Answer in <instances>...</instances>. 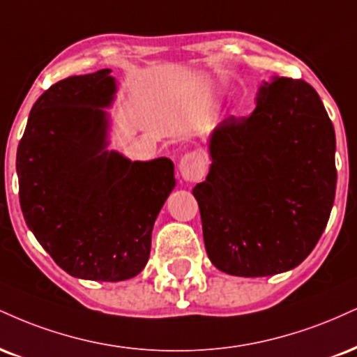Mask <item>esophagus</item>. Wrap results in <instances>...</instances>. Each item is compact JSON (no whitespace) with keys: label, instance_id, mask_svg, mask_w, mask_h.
Instances as JSON below:
<instances>
[{"label":"esophagus","instance_id":"34e87169","mask_svg":"<svg viewBox=\"0 0 357 357\" xmlns=\"http://www.w3.org/2000/svg\"><path fill=\"white\" fill-rule=\"evenodd\" d=\"M179 173L188 183H196L206 174V162L199 154L190 153L179 161Z\"/></svg>","mask_w":357,"mask_h":357}]
</instances>
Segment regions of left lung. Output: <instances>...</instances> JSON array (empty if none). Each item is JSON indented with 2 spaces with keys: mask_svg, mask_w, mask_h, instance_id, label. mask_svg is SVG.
<instances>
[{
  "mask_svg": "<svg viewBox=\"0 0 357 357\" xmlns=\"http://www.w3.org/2000/svg\"><path fill=\"white\" fill-rule=\"evenodd\" d=\"M213 165L192 195L204 246L222 273L273 276L301 264L336 195V136L304 79L274 78L248 118L229 116L209 139Z\"/></svg>",
  "mask_w": 357,
  "mask_h": 357,
  "instance_id": "left-lung-1",
  "label": "left lung"
}]
</instances>
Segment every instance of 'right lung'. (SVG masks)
I'll list each match as a JSON object with an SVG mask.
<instances>
[{
    "label": "right lung",
    "instance_id": "add662e5",
    "mask_svg": "<svg viewBox=\"0 0 357 357\" xmlns=\"http://www.w3.org/2000/svg\"><path fill=\"white\" fill-rule=\"evenodd\" d=\"M109 73L70 76L38 98L16 171L24 221L54 263L75 278L116 282L143 271L176 181L167 158L131 162L105 149Z\"/></svg>",
    "mask_w": 357,
    "mask_h": 357
}]
</instances>
